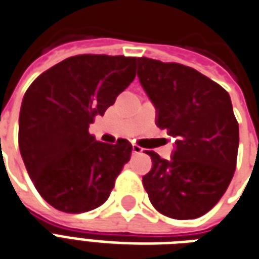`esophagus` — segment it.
Returning <instances> with one entry per match:
<instances>
[{
    "instance_id": "1",
    "label": "esophagus",
    "mask_w": 259,
    "mask_h": 259,
    "mask_svg": "<svg viewBox=\"0 0 259 259\" xmlns=\"http://www.w3.org/2000/svg\"><path fill=\"white\" fill-rule=\"evenodd\" d=\"M143 152V149L141 146H138V145H132V153L134 154H141Z\"/></svg>"
}]
</instances>
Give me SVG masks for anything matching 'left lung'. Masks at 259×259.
<instances>
[{"instance_id":"1","label":"left lung","mask_w":259,"mask_h":259,"mask_svg":"<svg viewBox=\"0 0 259 259\" xmlns=\"http://www.w3.org/2000/svg\"><path fill=\"white\" fill-rule=\"evenodd\" d=\"M138 77L157 127L175 138L171 160L146 152L153 165L143 188L163 215L199 218L220 201L236 169L239 124L229 94L192 67L149 58L138 59Z\"/></svg>"}]
</instances>
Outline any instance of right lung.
<instances>
[{"mask_svg": "<svg viewBox=\"0 0 259 259\" xmlns=\"http://www.w3.org/2000/svg\"><path fill=\"white\" fill-rule=\"evenodd\" d=\"M138 58L77 55L38 75L24 94L19 116V149L42 199L63 212L102 205L132 145L96 141L88 132L135 78Z\"/></svg>", "mask_w": 259, "mask_h": 259, "instance_id": "right-lung-1", "label": "right lung"}]
</instances>
